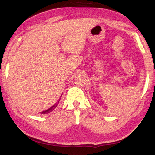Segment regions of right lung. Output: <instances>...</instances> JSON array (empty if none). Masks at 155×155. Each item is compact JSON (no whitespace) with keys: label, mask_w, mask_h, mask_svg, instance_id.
Masks as SVG:
<instances>
[{"label":"right lung","mask_w":155,"mask_h":155,"mask_svg":"<svg viewBox=\"0 0 155 155\" xmlns=\"http://www.w3.org/2000/svg\"><path fill=\"white\" fill-rule=\"evenodd\" d=\"M59 100H60V99H59ZM59 103V101H57V103L54 104V105H52V106L51 107V108H49L48 109L46 110V111H43V112H41V114H48V113H51V112H52V111H53L54 109H56V107H57V105H58Z\"/></svg>","instance_id":"obj_1"}]
</instances>
